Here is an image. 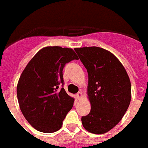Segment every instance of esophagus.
Segmentation results:
<instances>
[{"mask_svg":"<svg viewBox=\"0 0 148 148\" xmlns=\"http://www.w3.org/2000/svg\"><path fill=\"white\" fill-rule=\"evenodd\" d=\"M82 98V92H78L77 94H76V99H77L78 100H80Z\"/></svg>","mask_w":148,"mask_h":148,"instance_id":"1","label":"esophagus"}]
</instances>
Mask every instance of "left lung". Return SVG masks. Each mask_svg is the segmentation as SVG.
I'll list each match as a JSON object with an SVG mask.
<instances>
[{
	"instance_id": "1",
	"label": "left lung",
	"mask_w": 148,
	"mask_h": 148,
	"mask_svg": "<svg viewBox=\"0 0 148 148\" xmlns=\"http://www.w3.org/2000/svg\"><path fill=\"white\" fill-rule=\"evenodd\" d=\"M88 75L89 114L82 117L84 128L105 134L121 121L132 99L131 82L125 67L114 54L97 47L75 48Z\"/></svg>"
}]
</instances>
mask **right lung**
<instances>
[{
	"label": "right lung",
	"mask_w": 148,
	"mask_h": 148,
	"mask_svg": "<svg viewBox=\"0 0 148 148\" xmlns=\"http://www.w3.org/2000/svg\"><path fill=\"white\" fill-rule=\"evenodd\" d=\"M78 57L71 48L47 47L32 58L16 86L19 106L27 121L39 132L53 133L73 106L74 99L66 92L62 69Z\"/></svg>",
	"instance_id": "add662e5"
}]
</instances>
